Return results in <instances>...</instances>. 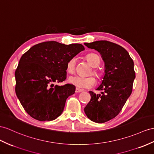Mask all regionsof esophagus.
I'll return each mask as SVG.
<instances>
[{
  "label": "esophagus",
  "instance_id": "esophagus-1",
  "mask_svg": "<svg viewBox=\"0 0 154 154\" xmlns=\"http://www.w3.org/2000/svg\"><path fill=\"white\" fill-rule=\"evenodd\" d=\"M82 91H83V90H82V89H79L78 88H76V89H75V92L76 93H80V92H82Z\"/></svg>",
  "mask_w": 154,
  "mask_h": 154
}]
</instances>
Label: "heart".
<instances>
[{
  "mask_svg": "<svg viewBox=\"0 0 154 154\" xmlns=\"http://www.w3.org/2000/svg\"><path fill=\"white\" fill-rule=\"evenodd\" d=\"M87 60L90 64L92 67H96L100 64V57L97 54L94 53L88 54L86 56ZM76 57H73L68 60L66 64V69L70 73L75 72L76 65ZM96 73V72H95ZM68 82L70 84L77 86L79 88H89L96 85V80L92 75L89 76H82V75H73L69 77Z\"/></svg>",
  "mask_w": 154,
  "mask_h": 154,
  "instance_id": "heart-1",
  "label": "heart"
}]
</instances>
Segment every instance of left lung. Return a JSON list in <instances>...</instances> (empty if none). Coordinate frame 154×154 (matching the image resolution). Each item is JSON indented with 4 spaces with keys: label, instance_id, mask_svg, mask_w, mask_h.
I'll return each instance as SVG.
<instances>
[{
    "label": "left lung",
    "instance_id": "left-lung-1",
    "mask_svg": "<svg viewBox=\"0 0 154 154\" xmlns=\"http://www.w3.org/2000/svg\"><path fill=\"white\" fill-rule=\"evenodd\" d=\"M101 54L105 64L104 75L96 88L101 94L90 91L91 96L85 107L86 115L96 123H104L116 116L132 92L135 78L134 63L124 47L105 40L85 43Z\"/></svg>",
    "mask_w": 154,
    "mask_h": 154
}]
</instances>
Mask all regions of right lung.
<instances>
[{"instance_id":"right-lung-1","label":"right lung","mask_w":154,"mask_h":154,"mask_svg":"<svg viewBox=\"0 0 154 154\" xmlns=\"http://www.w3.org/2000/svg\"><path fill=\"white\" fill-rule=\"evenodd\" d=\"M84 50L79 43L65 45L51 41L35 45L23 54L15 73V93L31 117L51 121L61 115L75 86H54V82L66 80L67 62Z\"/></svg>"}]
</instances>
